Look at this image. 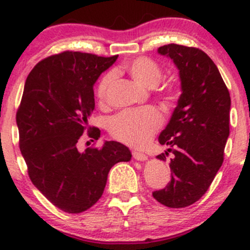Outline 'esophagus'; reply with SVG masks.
Segmentation results:
<instances>
[{"instance_id": "esophagus-1", "label": "esophagus", "mask_w": 250, "mask_h": 250, "mask_svg": "<svg viewBox=\"0 0 250 250\" xmlns=\"http://www.w3.org/2000/svg\"><path fill=\"white\" fill-rule=\"evenodd\" d=\"M132 155H133V157H134L137 161H146V160H147V156H146L145 153L140 152V151H138V150L133 151Z\"/></svg>"}]
</instances>
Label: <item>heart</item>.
I'll list each match as a JSON object with an SVG mask.
<instances>
[{
  "mask_svg": "<svg viewBox=\"0 0 250 250\" xmlns=\"http://www.w3.org/2000/svg\"><path fill=\"white\" fill-rule=\"evenodd\" d=\"M125 70L130 77L146 88H153L162 76V70L155 60L147 57H139L125 65ZM113 72H107L102 77L97 88V95L102 103L107 99L111 84L113 82ZM166 102L172 100L170 92L163 90ZM162 125V116L153 107H141L128 110L113 116L110 120L109 130L115 139L133 146H140L150 139Z\"/></svg>",
  "mask_w": 250,
  "mask_h": 250,
  "instance_id": "b5f03b06",
  "label": "heart"
}]
</instances>
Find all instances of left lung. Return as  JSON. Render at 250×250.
<instances>
[{"mask_svg": "<svg viewBox=\"0 0 250 250\" xmlns=\"http://www.w3.org/2000/svg\"><path fill=\"white\" fill-rule=\"evenodd\" d=\"M161 55L170 58L179 70L181 94L167 127L158 137L167 145L157 156L172 153L170 183L153 191L156 201L169 208H184L207 192L224 162L230 134L231 98L213 60L198 48L166 44Z\"/></svg>", "mask_w": 250, "mask_h": 250, "instance_id": "1", "label": "left lung"}]
</instances>
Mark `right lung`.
Returning <instances> with one entry per match:
<instances>
[{
	"mask_svg": "<svg viewBox=\"0 0 250 250\" xmlns=\"http://www.w3.org/2000/svg\"><path fill=\"white\" fill-rule=\"evenodd\" d=\"M117 58L66 50L40 62L25 82L17 111L20 151L32 184L66 213H82L97 203L111 168L132 158L117 141L77 150L95 106L94 83ZM89 137L98 140L100 130Z\"/></svg>",
	"mask_w": 250,
	"mask_h": 250,
	"instance_id": "add662e5",
	"label": "right lung"
}]
</instances>
